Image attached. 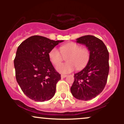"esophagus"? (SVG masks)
I'll list each match as a JSON object with an SVG mask.
<instances>
[{
    "label": "esophagus",
    "instance_id": "obj_1",
    "mask_svg": "<svg viewBox=\"0 0 124 124\" xmlns=\"http://www.w3.org/2000/svg\"><path fill=\"white\" fill-rule=\"evenodd\" d=\"M66 77V75H61V78H65Z\"/></svg>",
    "mask_w": 124,
    "mask_h": 124
}]
</instances>
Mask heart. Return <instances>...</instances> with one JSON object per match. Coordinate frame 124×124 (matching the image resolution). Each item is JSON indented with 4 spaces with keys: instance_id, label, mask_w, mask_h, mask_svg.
<instances>
[{
    "instance_id": "heart-1",
    "label": "heart",
    "mask_w": 124,
    "mask_h": 124,
    "mask_svg": "<svg viewBox=\"0 0 124 124\" xmlns=\"http://www.w3.org/2000/svg\"><path fill=\"white\" fill-rule=\"evenodd\" d=\"M60 51L56 48L51 49L48 54L51 62L55 66H57L66 57V63L58 65L56 70L62 74L69 73L75 70H80L86 66L90 59V51L87 48H81L75 42L64 44L60 47Z\"/></svg>"
}]
</instances>
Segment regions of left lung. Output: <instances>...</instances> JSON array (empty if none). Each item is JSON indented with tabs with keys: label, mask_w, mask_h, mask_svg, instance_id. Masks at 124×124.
<instances>
[{
	"label": "left lung",
	"mask_w": 124,
	"mask_h": 124,
	"mask_svg": "<svg viewBox=\"0 0 124 124\" xmlns=\"http://www.w3.org/2000/svg\"><path fill=\"white\" fill-rule=\"evenodd\" d=\"M76 42L86 45L90 56L86 66L74 75L70 92L76 99L87 101L104 89L109 73V53L103 41L93 35L81 37Z\"/></svg>",
	"instance_id": "1"
}]
</instances>
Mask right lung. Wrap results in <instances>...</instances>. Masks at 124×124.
Masks as SVG:
<instances>
[{
  "mask_svg": "<svg viewBox=\"0 0 124 124\" xmlns=\"http://www.w3.org/2000/svg\"><path fill=\"white\" fill-rule=\"evenodd\" d=\"M63 41L34 35L18 46L14 60L16 78L23 92L32 100L43 102L55 95L56 83L61 78L48 54Z\"/></svg>",
  "mask_w": 124,
  "mask_h": 124,
  "instance_id": "1",
  "label": "right lung"
}]
</instances>
